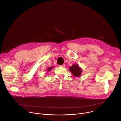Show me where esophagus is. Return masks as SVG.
Masks as SVG:
<instances>
[{
	"label": "esophagus",
	"instance_id": "esophagus-1",
	"mask_svg": "<svg viewBox=\"0 0 121 121\" xmlns=\"http://www.w3.org/2000/svg\"><path fill=\"white\" fill-rule=\"evenodd\" d=\"M60 67H65V65H60L58 66Z\"/></svg>",
	"mask_w": 121,
	"mask_h": 121
}]
</instances>
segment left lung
I'll list each match as a JSON object with an SVG mask.
<instances>
[{
    "instance_id": "obj_1",
    "label": "left lung",
    "mask_w": 121,
    "mask_h": 121,
    "mask_svg": "<svg viewBox=\"0 0 121 121\" xmlns=\"http://www.w3.org/2000/svg\"><path fill=\"white\" fill-rule=\"evenodd\" d=\"M69 70L75 77H79L81 74L82 69L76 64L73 65L72 66L70 67Z\"/></svg>"
}]
</instances>
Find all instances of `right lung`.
<instances>
[{"label":"right lung","mask_w":121,"mask_h":121,"mask_svg":"<svg viewBox=\"0 0 121 121\" xmlns=\"http://www.w3.org/2000/svg\"><path fill=\"white\" fill-rule=\"evenodd\" d=\"M53 67L52 66V67H51L49 68L48 69H47V70H48V71H50V70L52 69L53 68Z\"/></svg>","instance_id":"obj_1"}]
</instances>
